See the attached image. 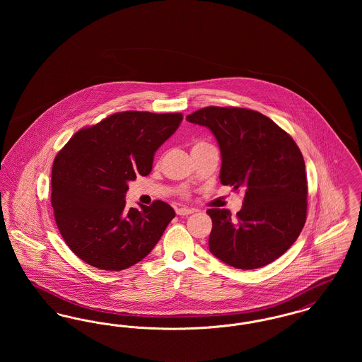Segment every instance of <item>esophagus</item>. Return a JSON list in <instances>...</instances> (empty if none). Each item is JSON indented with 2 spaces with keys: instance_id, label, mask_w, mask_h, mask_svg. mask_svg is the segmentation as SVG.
<instances>
[{
  "instance_id": "34e87169",
  "label": "esophagus",
  "mask_w": 362,
  "mask_h": 362,
  "mask_svg": "<svg viewBox=\"0 0 362 362\" xmlns=\"http://www.w3.org/2000/svg\"><path fill=\"white\" fill-rule=\"evenodd\" d=\"M191 213H194V210L189 209V207H179V209H176V214H179V216H189Z\"/></svg>"
}]
</instances>
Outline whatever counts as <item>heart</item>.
<instances>
[{
    "mask_svg": "<svg viewBox=\"0 0 362 362\" xmlns=\"http://www.w3.org/2000/svg\"><path fill=\"white\" fill-rule=\"evenodd\" d=\"M204 144H205V142H197V144L194 145V148H195V146H199V145H204Z\"/></svg>",
    "mask_w": 362,
    "mask_h": 362,
    "instance_id": "obj_1",
    "label": "heart"
}]
</instances>
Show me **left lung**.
Masks as SVG:
<instances>
[{
	"mask_svg": "<svg viewBox=\"0 0 362 362\" xmlns=\"http://www.w3.org/2000/svg\"><path fill=\"white\" fill-rule=\"evenodd\" d=\"M187 121L206 126L221 151L220 180L245 189L240 211L209 209L210 252L226 264L252 270L285 254L307 220L305 163L293 138L258 111L205 107Z\"/></svg>",
	"mask_w": 362,
	"mask_h": 362,
	"instance_id": "left-lung-1",
	"label": "left lung"
}]
</instances>
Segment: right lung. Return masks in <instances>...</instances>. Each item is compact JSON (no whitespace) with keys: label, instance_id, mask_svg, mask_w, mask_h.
I'll list each match as a JSON object with an SVG mask.
<instances>
[{"label":"right lung","instance_id":"add662e5","mask_svg":"<svg viewBox=\"0 0 362 362\" xmlns=\"http://www.w3.org/2000/svg\"><path fill=\"white\" fill-rule=\"evenodd\" d=\"M182 119L180 112H117L78 130L55 156L54 218L81 260L121 272L153 250L175 211L163 201L127 209V183L151 173L156 151Z\"/></svg>","mask_w":362,"mask_h":362}]
</instances>
